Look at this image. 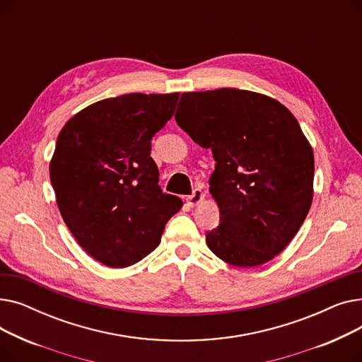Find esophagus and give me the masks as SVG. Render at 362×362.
<instances>
[{"label": "esophagus", "mask_w": 362, "mask_h": 362, "mask_svg": "<svg viewBox=\"0 0 362 362\" xmlns=\"http://www.w3.org/2000/svg\"><path fill=\"white\" fill-rule=\"evenodd\" d=\"M204 197H205V194L201 191V189H195V191L192 192V195L187 197V204L194 206V205L199 204L204 199Z\"/></svg>", "instance_id": "obj_1"}]
</instances>
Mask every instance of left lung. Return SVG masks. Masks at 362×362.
I'll list each match as a JSON object with an SVG mask.
<instances>
[{"label": "left lung", "instance_id": "1", "mask_svg": "<svg viewBox=\"0 0 362 362\" xmlns=\"http://www.w3.org/2000/svg\"><path fill=\"white\" fill-rule=\"evenodd\" d=\"M175 119L216 161L220 224L205 235L208 248L235 267L273 259L313 202V148L293 114L265 95L221 88L182 93Z\"/></svg>", "mask_w": 362, "mask_h": 362}]
</instances>
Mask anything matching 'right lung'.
Here are the masks:
<instances>
[{
	"mask_svg": "<svg viewBox=\"0 0 362 362\" xmlns=\"http://www.w3.org/2000/svg\"><path fill=\"white\" fill-rule=\"evenodd\" d=\"M179 93H126L71 117L57 138L49 177L82 248L123 269L154 251L182 199L161 191L151 141L173 117Z\"/></svg>",
	"mask_w": 362,
	"mask_h": 362,
	"instance_id": "right-lung-1",
	"label": "right lung"
}]
</instances>
